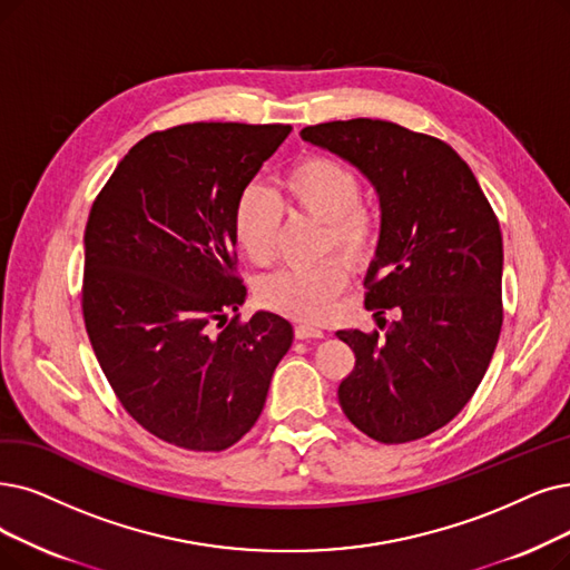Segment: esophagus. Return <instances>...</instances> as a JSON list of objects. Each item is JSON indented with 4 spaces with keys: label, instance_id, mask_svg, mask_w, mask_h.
I'll list each match as a JSON object with an SVG mask.
<instances>
[{
    "label": "esophagus",
    "instance_id": "34e87169",
    "mask_svg": "<svg viewBox=\"0 0 570 570\" xmlns=\"http://www.w3.org/2000/svg\"><path fill=\"white\" fill-rule=\"evenodd\" d=\"M294 336L297 338H323L325 336V332L323 330H317V327H311V325H297L294 327Z\"/></svg>",
    "mask_w": 570,
    "mask_h": 570
}]
</instances>
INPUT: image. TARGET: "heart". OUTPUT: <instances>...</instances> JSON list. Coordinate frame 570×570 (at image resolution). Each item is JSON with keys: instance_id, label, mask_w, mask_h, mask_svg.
<instances>
[{"instance_id": "1", "label": "heart", "mask_w": 570, "mask_h": 570, "mask_svg": "<svg viewBox=\"0 0 570 570\" xmlns=\"http://www.w3.org/2000/svg\"><path fill=\"white\" fill-rule=\"evenodd\" d=\"M278 187L289 213L325 224V247H334L353 264H364L374 255L381 217L360 203L362 179L355 168L327 154H306L281 175ZM232 229L243 255L264 266L276 253L281 210L264 189L245 187L234 203ZM344 285V262L327 257L271 273L259 283L257 297L271 311L317 323L327 317Z\"/></svg>"}]
</instances>
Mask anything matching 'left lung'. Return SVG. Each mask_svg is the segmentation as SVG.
<instances>
[{"mask_svg":"<svg viewBox=\"0 0 570 570\" xmlns=\"http://www.w3.org/2000/svg\"><path fill=\"white\" fill-rule=\"evenodd\" d=\"M302 138L353 164L381 206L364 306L395 321L338 330L355 367L338 404L383 444L446 425L482 383L503 327V236L470 166L446 142L381 119L317 124Z\"/></svg>","mask_w":570,"mask_h":570,"instance_id":"left-lung-1","label":"left lung"}]
</instances>
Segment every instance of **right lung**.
Wrapping results in <instances>:
<instances>
[{
    "label": "right lung",
    "instance_id": "right-lung-1",
    "mask_svg": "<svg viewBox=\"0 0 570 570\" xmlns=\"http://www.w3.org/2000/svg\"><path fill=\"white\" fill-rule=\"evenodd\" d=\"M289 126L185 124L147 135L90 208L83 323L126 412L154 438L224 451L262 414L292 346L285 317L245 302L232 213Z\"/></svg>",
    "mask_w": 570,
    "mask_h": 570
}]
</instances>
